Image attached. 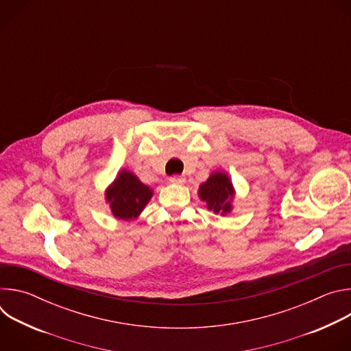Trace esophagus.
<instances>
[{
  "label": "esophagus",
  "instance_id": "34e87169",
  "mask_svg": "<svg viewBox=\"0 0 351 351\" xmlns=\"http://www.w3.org/2000/svg\"><path fill=\"white\" fill-rule=\"evenodd\" d=\"M184 176H178V175H175V176H171L169 178V182L171 183H173V184H183L184 183Z\"/></svg>",
  "mask_w": 351,
  "mask_h": 351
}]
</instances>
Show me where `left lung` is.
I'll return each mask as SVG.
<instances>
[{
  "label": "left lung",
  "instance_id": "obj_1",
  "mask_svg": "<svg viewBox=\"0 0 351 351\" xmlns=\"http://www.w3.org/2000/svg\"><path fill=\"white\" fill-rule=\"evenodd\" d=\"M198 195L207 203V208L215 214L226 215L232 211L234 189L229 176L223 172H214L207 182L198 187Z\"/></svg>",
  "mask_w": 351,
  "mask_h": 351
}]
</instances>
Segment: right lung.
Listing matches in <instances>:
<instances>
[{"instance_id": "add662e5", "label": "right lung", "mask_w": 351, "mask_h": 351, "mask_svg": "<svg viewBox=\"0 0 351 351\" xmlns=\"http://www.w3.org/2000/svg\"><path fill=\"white\" fill-rule=\"evenodd\" d=\"M152 197L153 189L141 183L136 175L126 169L118 173L106 191V198L114 217L123 221L137 218Z\"/></svg>"}]
</instances>
